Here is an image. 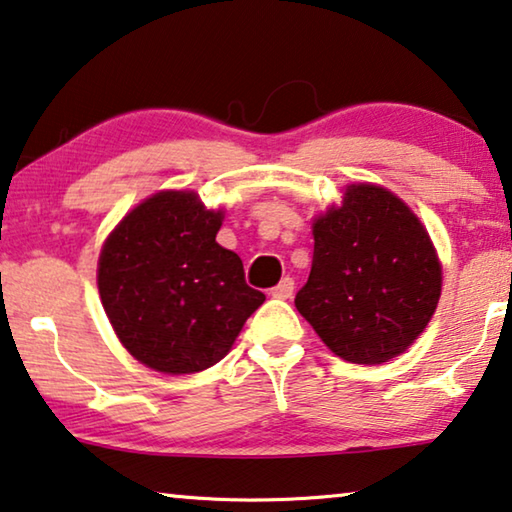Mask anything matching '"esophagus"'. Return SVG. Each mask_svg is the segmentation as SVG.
Instances as JSON below:
<instances>
[{"label":"esophagus","instance_id":"34e87169","mask_svg":"<svg viewBox=\"0 0 512 512\" xmlns=\"http://www.w3.org/2000/svg\"><path fill=\"white\" fill-rule=\"evenodd\" d=\"M294 294V280L292 278H282L276 287L271 289L273 299H289Z\"/></svg>","mask_w":512,"mask_h":512}]
</instances>
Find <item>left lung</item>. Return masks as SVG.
<instances>
[{
  "mask_svg": "<svg viewBox=\"0 0 512 512\" xmlns=\"http://www.w3.org/2000/svg\"><path fill=\"white\" fill-rule=\"evenodd\" d=\"M312 236V269L294 303L324 345L363 365L409 349L441 296L437 250L416 213L391 190L352 183Z\"/></svg>",
  "mask_w": 512,
  "mask_h": 512,
  "instance_id": "left-lung-1",
  "label": "left lung"
}]
</instances>
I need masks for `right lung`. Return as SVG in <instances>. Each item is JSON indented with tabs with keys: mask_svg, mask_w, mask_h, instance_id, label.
<instances>
[{
	"mask_svg": "<svg viewBox=\"0 0 512 512\" xmlns=\"http://www.w3.org/2000/svg\"><path fill=\"white\" fill-rule=\"evenodd\" d=\"M223 211L193 190H160L126 213L98 257V294L131 356L163 375H193L230 352L266 296L220 246Z\"/></svg>",
	"mask_w": 512,
	"mask_h": 512,
	"instance_id": "right-lung-1",
	"label": "right lung"
}]
</instances>
